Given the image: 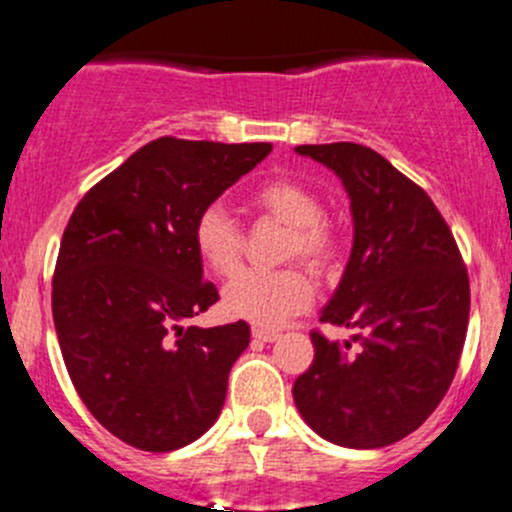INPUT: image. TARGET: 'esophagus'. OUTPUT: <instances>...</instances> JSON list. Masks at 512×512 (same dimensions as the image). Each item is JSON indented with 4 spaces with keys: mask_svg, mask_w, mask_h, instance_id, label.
<instances>
[{
    "mask_svg": "<svg viewBox=\"0 0 512 512\" xmlns=\"http://www.w3.org/2000/svg\"><path fill=\"white\" fill-rule=\"evenodd\" d=\"M252 337L257 339V342H275L280 334L275 332V329H265V327H252Z\"/></svg>",
    "mask_w": 512,
    "mask_h": 512,
    "instance_id": "obj_1",
    "label": "esophagus"
}]
</instances>
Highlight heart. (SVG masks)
Instances as JSON below:
<instances>
[{
    "label": "heart",
    "instance_id": "b5f03b06",
    "mask_svg": "<svg viewBox=\"0 0 512 512\" xmlns=\"http://www.w3.org/2000/svg\"><path fill=\"white\" fill-rule=\"evenodd\" d=\"M247 205L260 218L287 225L280 247L282 260L299 257L319 272L327 270L337 260L339 240L332 223L322 218V200L297 178L275 175V178L262 180L250 190ZM190 237H193L195 252L210 272L225 277L237 270L245 237L237 220L223 205H205L195 215ZM312 299V280L302 267L294 265L270 272L245 270L232 277L223 289V309L230 317L262 324V327L287 322L294 314L304 312Z\"/></svg>",
    "mask_w": 512,
    "mask_h": 512
}]
</instances>
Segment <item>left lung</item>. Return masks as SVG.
Listing matches in <instances>:
<instances>
[{
	"label": "left lung",
	"mask_w": 512,
	"mask_h": 512,
	"mask_svg": "<svg viewBox=\"0 0 512 512\" xmlns=\"http://www.w3.org/2000/svg\"><path fill=\"white\" fill-rule=\"evenodd\" d=\"M294 151L332 168L352 200V255L319 322L359 332L352 352L312 329L314 361L294 381V404L327 441L391 446L436 411L456 376L468 270L426 190L384 156L359 143Z\"/></svg>",
	"instance_id": "8db88e82"
}]
</instances>
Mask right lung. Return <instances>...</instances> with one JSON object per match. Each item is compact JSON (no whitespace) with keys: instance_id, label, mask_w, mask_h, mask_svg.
<instances>
[{"instance_id":"add662e5","label":"right lung","mask_w":512,"mask_h":512,"mask_svg":"<svg viewBox=\"0 0 512 512\" xmlns=\"http://www.w3.org/2000/svg\"><path fill=\"white\" fill-rule=\"evenodd\" d=\"M270 151L156 138L71 213L51 282L56 337L76 394L128 446L175 451L220 416L250 324L183 327L220 299L190 230Z\"/></svg>"}]
</instances>
